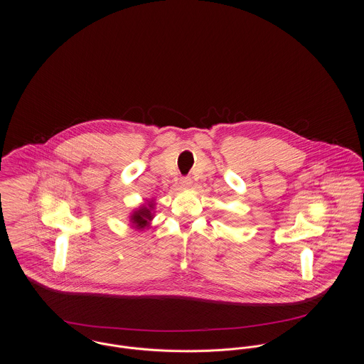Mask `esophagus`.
Masks as SVG:
<instances>
[{
    "label": "esophagus",
    "instance_id": "esophagus-1",
    "mask_svg": "<svg viewBox=\"0 0 364 364\" xmlns=\"http://www.w3.org/2000/svg\"><path fill=\"white\" fill-rule=\"evenodd\" d=\"M179 183H181V188L188 189V188L192 185V179H191V178H182Z\"/></svg>",
    "mask_w": 364,
    "mask_h": 364
}]
</instances>
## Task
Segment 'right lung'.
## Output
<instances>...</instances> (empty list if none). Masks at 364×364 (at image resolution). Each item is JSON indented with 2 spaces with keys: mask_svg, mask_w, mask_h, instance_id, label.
Listing matches in <instances>:
<instances>
[{
  "mask_svg": "<svg viewBox=\"0 0 364 364\" xmlns=\"http://www.w3.org/2000/svg\"><path fill=\"white\" fill-rule=\"evenodd\" d=\"M156 210V200H146V203L140 204L137 208H134L131 215H129V223L131 227L136 231H143L150 227L153 218H154V211Z\"/></svg>",
  "mask_w": 364,
  "mask_h": 364,
  "instance_id": "obj_1",
  "label": "right lung"
}]
</instances>
